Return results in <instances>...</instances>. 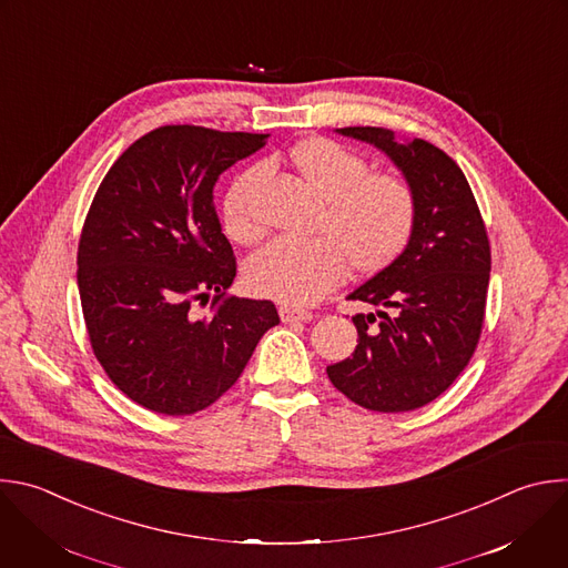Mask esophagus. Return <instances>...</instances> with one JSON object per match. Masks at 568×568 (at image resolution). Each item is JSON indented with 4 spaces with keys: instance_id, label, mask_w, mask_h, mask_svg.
<instances>
[{
    "instance_id": "obj_1",
    "label": "esophagus",
    "mask_w": 568,
    "mask_h": 568,
    "mask_svg": "<svg viewBox=\"0 0 568 568\" xmlns=\"http://www.w3.org/2000/svg\"><path fill=\"white\" fill-rule=\"evenodd\" d=\"M278 316H281L283 323H296V321H310V318H312V312L301 310V307L283 305V307H278Z\"/></svg>"
}]
</instances>
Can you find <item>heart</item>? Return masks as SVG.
Returning <instances> with one entry per match:
<instances>
[{
    "instance_id": "1",
    "label": "heart",
    "mask_w": 568,
    "mask_h": 568,
    "mask_svg": "<svg viewBox=\"0 0 568 568\" xmlns=\"http://www.w3.org/2000/svg\"><path fill=\"white\" fill-rule=\"evenodd\" d=\"M292 162L314 192L327 201L321 219L323 236H278L247 261V285L254 294L283 305H312L336 290L349 272H376L393 263L410 243L417 225V194L410 182L374 173L356 151L325 138L307 140L290 151ZM265 162L245 169L227 189L225 230L241 243L263 234L258 186L267 178Z\"/></svg>"
}]
</instances>
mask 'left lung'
I'll list each match as a JSON object with an SVG mask.
<instances>
[{"mask_svg": "<svg viewBox=\"0 0 568 568\" xmlns=\"http://www.w3.org/2000/svg\"><path fill=\"white\" fill-rule=\"evenodd\" d=\"M343 135L379 146L417 194V225L406 250L347 298L376 307L352 316L358 345L327 365L349 402L374 413H408L446 393L473 358L486 314L490 241L457 162L415 138L397 142L379 126Z\"/></svg>", "mask_w": 568, "mask_h": 568, "instance_id": "1", "label": "left lung"}]
</instances>
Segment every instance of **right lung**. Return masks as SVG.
Wrapping results in <instances>:
<instances>
[{
  "instance_id": "obj_1",
  "label": "right lung",
  "mask_w": 568,
  "mask_h": 568,
  "mask_svg": "<svg viewBox=\"0 0 568 568\" xmlns=\"http://www.w3.org/2000/svg\"><path fill=\"white\" fill-rule=\"evenodd\" d=\"M265 142V133L164 124L98 186L78 245L82 314L109 379L151 413L212 406L281 321L272 301L227 294L236 256L214 210L219 175ZM210 300L199 317L195 305Z\"/></svg>"
}]
</instances>
